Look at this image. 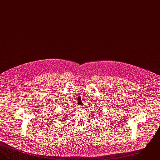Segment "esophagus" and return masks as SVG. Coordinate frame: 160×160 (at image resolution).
Listing matches in <instances>:
<instances>
[{
	"label": "esophagus",
	"mask_w": 160,
	"mask_h": 160,
	"mask_svg": "<svg viewBox=\"0 0 160 160\" xmlns=\"http://www.w3.org/2000/svg\"><path fill=\"white\" fill-rule=\"evenodd\" d=\"M78 110H81V109H83V106H78Z\"/></svg>",
	"instance_id": "obj_1"
}]
</instances>
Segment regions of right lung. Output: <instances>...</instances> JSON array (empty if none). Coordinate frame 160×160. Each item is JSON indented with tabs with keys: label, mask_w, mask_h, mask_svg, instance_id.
<instances>
[{
	"label": "right lung",
	"mask_w": 160,
	"mask_h": 160,
	"mask_svg": "<svg viewBox=\"0 0 160 160\" xmlns=\"http://www.w3.org/2000/svg\"><path fill=\"white\" fill-rule=\"evenodd\" d=\"M67 115H68V114H67V115H65V116H65H65H67ZM64 119V118H62V119ZM62 121H63V120H62Z\"/></svg>",
	"instance_id": "1"
}]
</instances>
